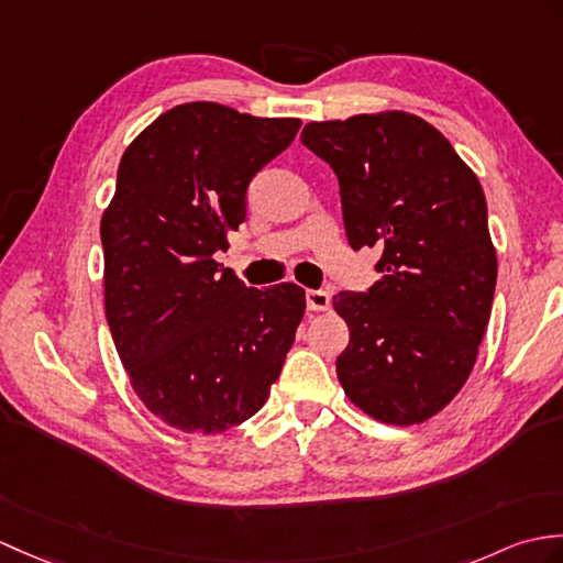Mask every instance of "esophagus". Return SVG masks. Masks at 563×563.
Masks as SVG:
<instances>
[{
	"label": "esophagus",
	"mask_w": 563,
	"mask_h": 563,
	"mask_svg": "<svg viewBox=\"0 0 563 563\" xmlns=\"http://www.w3.org/2000/svg\"><path fill=\"white\" fill-rule=\"evenodd\" d=\"M307 307L311 311H325L331 307V295L325 290H307Z\"/></svg>",
	"instance_id": "esophagus-1"
}]
</instances>
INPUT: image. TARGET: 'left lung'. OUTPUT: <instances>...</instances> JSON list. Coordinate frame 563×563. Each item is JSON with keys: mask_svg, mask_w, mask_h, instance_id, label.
Returning a JSON list of instances; mask_svg holds the SVG:
<instances>
[{"mask_svg": "<svg viewBox=\"0 0 563 563\" xmlns=\"http://www.w3.org/2000/svg\"><path fill=\"white\" fill-rule=\"evenodd\" d=\"M302 143L338 177L352 250L382 252V280L333 297L350 329L338 378L374 420L424 422L467 382L489 321L485 191L449 139L408 112L311 122Z\"/></svg>", "mask_w": 563, "mask_h": 563, "instance_id": "8db88e82", "label": "left lung"}]
</instances>
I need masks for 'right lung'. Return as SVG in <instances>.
<instances>
[{"label": "right lung", "mask_w": 563, "mask_h": 563, "mask_svg": "<svg viewBox=\"0 0 563 563\" xmlns=\"http://www.w3.org/2000/svg\"><path fill=\"white\" fill-rule=\"evenodd\" d=\"M299 120L187 102L134 139L100 222L104 313L143 405L187 434L261 410L305 317V290H256L213 258L246 218V187Z\"/></svg>", "instance_id": "right-lung-1"}]
</instances>
